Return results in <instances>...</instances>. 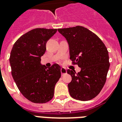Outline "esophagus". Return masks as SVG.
<instances>
[{"mask_svg": "<svg viewBox=\"0 0 122 122\" xmlns=\"http://www.w3.org/2000/svg\"><path fill=\"white\" fill-rule=\"evenodd\" d=\"M60 71H61L62 75H64V74H66V73H67L66 70L65 68H61V69H60Z\"/></svg>", "mask_w": 122, "mask_h": 122, "instance_id": "esophagus-1", "label": "esophagus"}]
</instances>
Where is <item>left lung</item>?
I'll return each instance as SVG.
<instances>
[{"mask_svg":"<svg viewBox=\"0 0 122 122\" xmlns=\"http://www.w3.org/2000/svg\"><path fill=\"white\" fill-rule=\"evenodd\" d=\"M68 42L72 62L81 68L77 73L68 70L72 80L68 84L72 98L81 101L94 98L103 89L109 68L107 49L94 33L82 26L58 29Z\"/></svg>","mask_w":122,"mask_h":122,"instance_id":"left-lung-1","label":"left lung"}]
</instances>
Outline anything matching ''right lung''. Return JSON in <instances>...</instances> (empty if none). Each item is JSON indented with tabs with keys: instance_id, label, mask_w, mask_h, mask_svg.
Returning <instances> with one entry per match:
<instances>
[{
	"instance_id": "right-lung-1",
	"label": "right lung",
	"mask_w": 122,
	"mask_h": 122,
	"mask_svg": "<svg viewBox=\"0 0 122 122\" xmlns=\"http://www.w3.org/2000/svg\"><path fill=\"white\" fill-rule=\"evenodd\" d=\"M57 29L37 28L15 42L10 57L11 74L25 98L35 103H45L54 97V87L61 76L57 63L47 68L41 63L46 44Z\"/></svg>"
}]
</instances>
